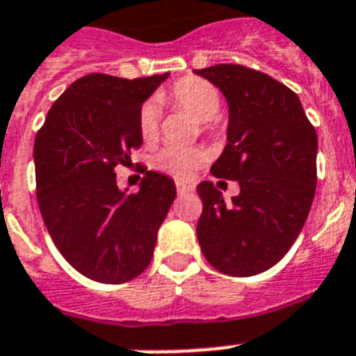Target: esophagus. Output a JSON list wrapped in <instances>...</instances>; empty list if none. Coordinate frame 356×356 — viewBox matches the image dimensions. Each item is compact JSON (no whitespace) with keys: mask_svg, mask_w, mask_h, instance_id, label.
Here are the masks:
<instances>
[{"mask_svg":"<svg viewBox=\"0 0 356 356\" xmlns=\"http://www.w3.org/2000/svg\"><path fill=\"white\" fill-rule=\"evenodd\" d=\"M175 188H177L179 195H183V193H188V192H192V190H193L190 184L183 183V181H175Z\"/></svg>","mask_w":356,"mask_h":356,"instance_id":"34e87169","label":"esophagus"}]
</instances>
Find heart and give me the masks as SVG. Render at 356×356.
Here are the masks:
<instances>
[{
    "instance_id": "b5f03b06",
    "label": "heart",
    "mask_w": 356,
    "mask_h": 356,
    "mask_svg": "<svg viewBox=\"0 0 356 356\" xmlns=\"http://www.w3.org/2000/svg\"><path fill=\"white\" fill-rule=\"evenodd\" d=\"M161 103L172 108L184 110L201 121V130H210L213 118L219 113L222 95L213 83L199 76H184L159 95ZM137 128L145 143H154L159 134V113L152 103H145L137 113ZM206 159L201 148H177L168 146L155 155L154 166L179 179H188Z\"/></svg>"
}]
</instances>
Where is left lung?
I'll return each instance as SVG.
<instances>
[{
    "label": "left lung",
    "mask_w": 356,
    "mask_h": 356,
    "mask_svg": "<svg viewBox=\"0 0 356 356\" xmlns=\"http://www.w3.org/2000/svg\"><path fill=\"white\" fill-rule=\"evenodd\" d=\"M195 72L229 106L228 145L210 172L241 186L232 202L210 181L197 186V238L215 270L252 277L277 264L306 222L316 188L315 127L298 95L264 72L232 63Z\"/></svg>",
    "instance_id": "obj_1"
}]
</instances>
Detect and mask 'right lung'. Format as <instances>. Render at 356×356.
<instances>
[{"label":"right lung","instance_id":"obj_1","mask_svg":"<svg viewBox=\"0 0 356 356\" xmlns=\"http://www.w3.org/2000/svg\"><path fill=\"white\" fill-rule=\"evenodd\" d=\"M166 77H79L35 134V197L44 226L68 264L97 282L121 284L148 268L177 193L172 179L146 168L136 193L121 192L115 179L119 164L130 166L141 148V104Z\"/></svg>","mask_w":356,"mask_h":356}]
</instances>
